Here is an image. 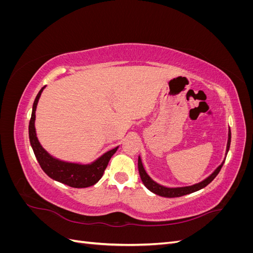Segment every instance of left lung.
Returning a JSON list of instances; mask_svg holds the SVG:
<instances>
[{
	"instance_id": "left-lung-1",
	"label": "left lung",
	"mask_w": 253,
	"mask_h": 253,
	"mask_svg": "<svg viewBox=\"0 0 253 253\" xmlns=\"http://www.w3.org/2000/svg\"><path fill=\"white\" fill-rule=\"evenodd\" d=\"M230 142H231V131L230 128H229V134H228V143H227V150H226V154L229 151V148H230ZM225 163V160L223 162V164H221L217 169L214 171L209 177H207L205 180L198 182V183H195V185L193 186H189V187H181V188H167V187H164V186H160L159 183L155 182L154 180H153L150 176L147 174V172H145L144 168L142 166V163H141V158L138 157V170H139V174H140V178L143 182V185L147 187L151 192L155 193L159 196H163V197H179V196H183V195H187V194H190V193H193V192H196V191L201 190L203 188H205L206 186H208L209 183L216 177L217 174L219 173L221 167H223Z\"/></svg>"
}]
</instances>
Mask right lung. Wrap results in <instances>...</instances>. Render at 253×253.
<instances>
[{
	"label": "right lung",
	"instance_id": "obj_1",
	"mask_svg": "<svg viewBox=\"0 0 253 253\" xmlns=\"http://www.w3.org/2000/svg\"><path fill=\"white\" fill-rule=\"evenodd\" d=\"M45 87V86H44ZM44 87L38 93L35 102L33 105L32 118L29 121V140L38 163L41 166L42 170L46 173L50 178L55 179L64 185L70 186L72 188H87L94 186L100 179L104 170L109 165L111 157L116 153L117 148H115L109 152H106L101 157H99L96 162L90 165H79L65 163L62 160L53 158L51 155L45 151L39 140L37 138L36 128H35V119H36V109L38 101L41 96Z\"/></svg>",
	"mask_w": 253,
	"mask_h": 253
}]
</instances>
